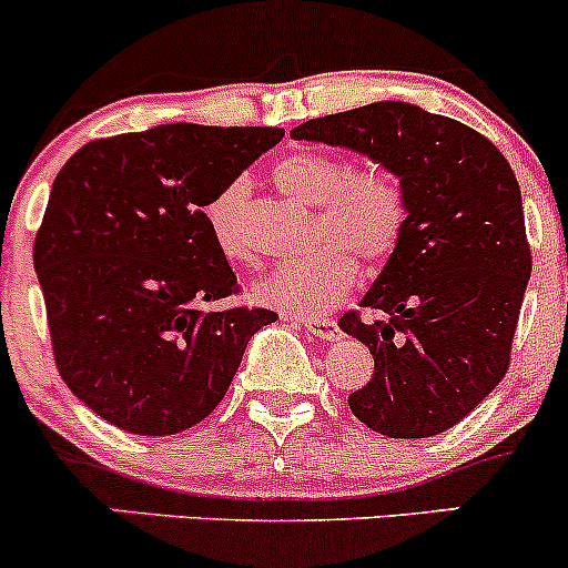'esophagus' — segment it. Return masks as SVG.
I'll return each instance as SVG.
<instances>
[{"instance_id":"1","label":"esophagus","mask_w":568,"mask_h":568,"mask_svg":"<svg viewBox=\"0 0 568 568\" xmlns=\"http://www.w3.org/2000/svg\"><path fill=\"white\" fill-rule=\"evenodd\" d=\"M303 325H306V331L312 333V336H317L320 342H336V338L342 336V331H338L336 320L308 317V320H303Z\"/></svg>"}]
</instances>
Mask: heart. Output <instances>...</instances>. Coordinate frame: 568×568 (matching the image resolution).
Returning <instances> with one entry per match:
<instances>
[{
    "label": "heart",
    "instance_id": "heart-1",
    "mask_svg": "<svg viewBox=\"0 0 568 568\" xmlns=\"http://www.w3.org/2000/svg\"><path fill=\"white\" fill-rule=\"evenodd\" d=\"M278 185L306 204H317V237L308 254L286 260L254 284L256 301L295 314H320L349 290L366 265L383 262L399 243L407 221L402 185L385 169L349 172L336 158L301 150L276 163ZM248 194L243 178L230 180L207 204L204 224L226 260H243L241 207Z\"/></svg>",
    "mask_w": 568,
    "mask_h": 568
}]
</instances>
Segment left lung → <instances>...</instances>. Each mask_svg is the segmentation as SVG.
<instances>
[{"label": "left lung", "mask_w": 568, "mask_h": 568, "mask_svg": "<svg viewBox=\"0 0 568 568\" xmlns=\"http://www.w3.org/2000/svg\"><path fill=\"white\" fill-rule=\"evenodd\" d=\"M290 136L366 155L407 202L405 232L361 301L377 317L338 323L374 358L349 410L405 440L452 429L506 374L530 278L511 166L473 128L405 101L317 116Z\"/></svg>", "instance_id": "left-lung-1"}]
</instances>
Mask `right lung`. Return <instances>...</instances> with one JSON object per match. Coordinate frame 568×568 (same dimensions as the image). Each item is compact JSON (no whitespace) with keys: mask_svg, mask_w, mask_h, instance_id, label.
<instances>
[{"mask_svg":"<svg viewBox=\"0 0 568 568\" xmlns=\"http://www.w3.org/2000/svg\"><path fill=\"white\" fill-rule=\"evenodd\" d=\"M282 128H148L84 144L34 237L57 369L109 424L178 435L219 407L271 308L207 312L237 290L204 204Z\"/></svg>","mask_w":568,"mask_h":568,"instance_id":"obj_1","label":"right lung"}]
</instances>
